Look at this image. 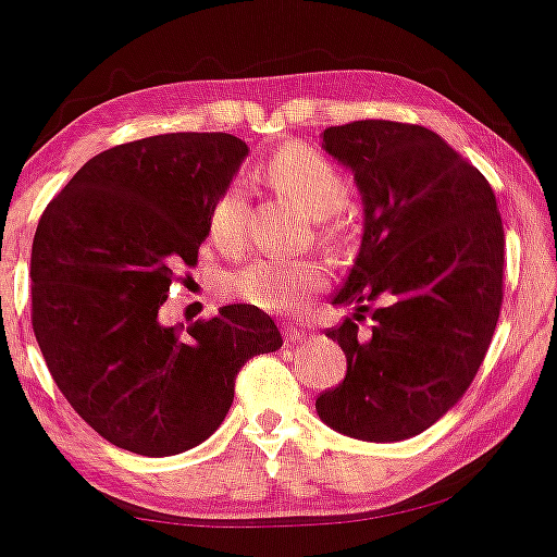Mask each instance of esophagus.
Returning <instances> with one entry per match:
<instances>
[{"instance_id": "obj_1", "label": "esophagus", "mask_w": 557, "mask_h": 557, "mask_svg": "<svg viewBox=\"0 0 557 557\" xmlns=\"http://www.w3.org/2000/svg\"><path fill=\"white\" fill-rule=\"evenodd\" d=\"M306 330H300V326H293V324H285V339L287 343H300V339H306Z\"/></svg>"}]
</instances>
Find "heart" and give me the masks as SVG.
<instances>
[{
	"mask_svg": "<svg viewBox=\"0 0 557 557\" xmlns=\"http://www.w3.org/2000/svg\"><path fill=\"white\" fill-rule=\"evenodd\" d=\"M261 176L274 191L290 199L306 218L317 220L319 236L337 240L345 233L343 205L347 186L337 169L321 152L306 145H285L270 158ZM210 238L218 249L236 253L246 240V191L231 184L214 199L210 218ZM324 285V267L313 259L274 261L259 259L240 267L227 277V293L240 304L270 313H293L306 304L308 296Z\"/></svg>",
	"mask_w": 557,
	"mask_h": 557,
	"instance_id": "1",
	"label": "heart"
}]
</instances>
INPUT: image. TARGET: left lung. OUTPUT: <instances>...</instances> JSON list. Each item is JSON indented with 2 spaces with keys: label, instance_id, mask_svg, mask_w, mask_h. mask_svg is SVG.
<instances>
[{
  "label": "left lung",
  "instance_id": "obj_1",
  "mask_svg": "<svg viewBox=\"0 0 557 557\" xmlns=\"http://www.w3.org/2000/svg\"><path fill=\"white\" fill-rule=\"evenodd\" d=\"M363 202L360 251L326 332L347 376L317 399L332 431L405 441L444 418L472 384L504 300V223L485 176L418 124L366 119L321 132Z\"/></svg>",
  "mask_w": 557,
  "mask_h": 557
}]
</instances>
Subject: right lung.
Listing matches in <instances>:
<instances>
[{
  "mask_svg": "<svg viewBox=\"0 0 557 557\" xmlns=\"http://www.w3.org/2000/svg\"><path fill=\"white\" fill-rule=\"evenodd\" d=\"M246 156L244 139L223 132L116 145L41 214L33 332L66 401L113 446L143 457L199 446L231 410L240 366L283 347L270 313L249 304L181 332L158 317Z\"/></svg>",
  "mask_w": 557,
  "mask_h": 557,
  "instance_id": "add662e5",
  "label": "right lung"
}]
</instances>
